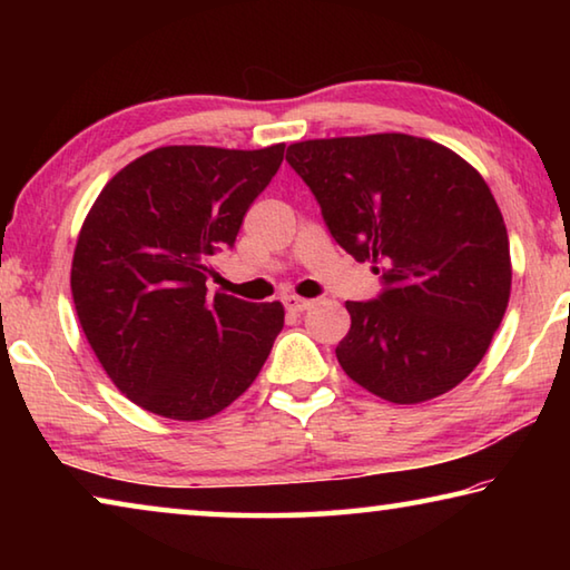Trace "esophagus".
Here are the masks:
<instances>
[{"mask_svg": "<svg viewBox=\"0 0 570 570\" xmlns=\"http://www.w3.org/2000/svg\"><path fill=\"white\" fill-rule=\"evenodd\" d=\"M284 306L288 308V312H306V308L312 306V298H302V296L288 294V296H284Z\"/></svg>", "mask_w": 570, "mask_h": 570, "instance_id": "obj_1", "label": "esophagus"}]
</instances>
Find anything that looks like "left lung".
<instances>
[{
    "instance_id": "1",
    "label": "left lung",
    "mask_w": 570,
    "mask_h": 570,
    "mask_svg": "<svg viewBox=\"0 0 570 570\" xmlns=\"http://www.w3.org/2000/svg\"><path fill=\"white\" fill-rule=\"evenodd\" d=\"M286 160L336 244L382 274L377 298L346 302L342 370L397 404L458 387L493 342L513 278L488 183L458 153L404 132L294 142Z\"/></svg>"
}]
</instances>
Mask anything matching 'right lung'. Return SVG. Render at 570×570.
Masks as SVG:
<instances>
[{
  "label": "right lung",
  "mask_w": 570,
  "mask_h": 570,
  "mask_svg": "<svg viewBox=\"0 0 570 570\" xmlns=\"http://www.w3.org/2000/svg\"><path fill=\"white\" fill-rule=\"evenodd\" d=\"M284 160L262 150L166 146L115 176L72 258L77 320L102 370L138 407L206 420L258 377L284 306L208 294L214 256Z\"/></svg>",
  "instance_id": "right-lung-1"
}]
</instances>
